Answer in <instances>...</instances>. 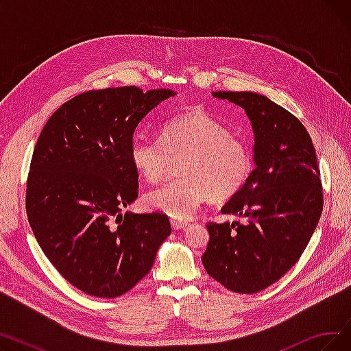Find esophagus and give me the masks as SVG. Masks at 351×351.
Instances as JSON below:
<instances>
[{
    "instance_id": "obj_1",
    "label": "esophagus",
    "mask_w": 351,
    "mask_h": 351,
    "mask_svg": "<svg viewBox=\"0 0 351 351\" xmlns=\"http://www.w3.org/2000/svg\"><path fill=\"white\" fill-rule=\"evenodd\" d=\"M171 225L175 230H180V229H186L189 226L188 222H182V220L178 219H171Z\"/></svg>"
}]
</instances>
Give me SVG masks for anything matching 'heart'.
Returning <instances> with one entry per match:
<instances>
[{
    "mask_svg": "<svg viewBox=\"0 0 351 351\" xmlns=\"http://www.w3.org/2000/svg\"><path fill=\"white\" fill-rule=\"evenodd\" d=\"M136 172L155 183L166 176L172 159L186 156L176 180L165 183L146 196L151 209L176 219L196 213L210 196L226 202L243 188L252 159L246 145L204 109H192L166 121L160 139L136 135L129 147Z\"/></svg>",
    "mask_w": 351,
    "mask_h": 351,
    "instance_id": "obj_1",
    "label": "heart"
}]
</instances>
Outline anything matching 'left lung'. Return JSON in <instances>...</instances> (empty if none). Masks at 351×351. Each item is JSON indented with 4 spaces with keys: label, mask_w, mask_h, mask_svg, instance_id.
<instances>
[{
    "label": "left lung",
    "mask_w": 351,
    "mask_h": 351,
    "mask_svg": "<svg viewBox=\"0 0 351 351\" xmlns=\"http://www.w3.org/2000/svg\"><path fill=\"white\" fill-rule=\"evenodd\" d=\"M245 109L256 168L222 208L241 222L208 223L202 256L208 274L226 289L252 294L285 276L304 252L323 210L317 158L303 123L256 92H212Z\"/></svg>",
    "instance_id": "left-lung-1"
}]
</instances>
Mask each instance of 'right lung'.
Returning <instances> with one entry per match:
<instances>
[{"instance_id":"add662e5","label":"right lung","mask_w":351,"mask_h":351,"mask_svg":"<svg viewBox=\"0 0 351 351\" xmlns=\"http://www.w3.org/2000/svg\"><path fill=\"white\" fill-rule=\"evenodd\" d=\"M172 89L88 90L51 115L31 159L25 208L48 261L89 296L114 299L149 273L171 234L163 213L122 210L138 197L129 147Z\"/></svg>"}]
</instances>
